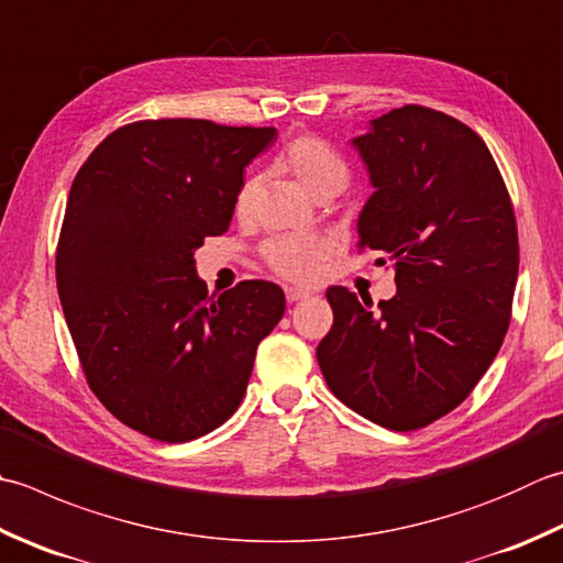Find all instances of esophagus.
<instances>
[{
	"instance_id": "obj_1",
	"label": "esophagus",
	"mask_w": 563,
	"mask_h": 563,
	"mask_svg": "<svg viewBox=\"0 0 563 563\" xmlns=\"http://www.w3.org/2000/svg\"><path fill=\"white\" fill-rule=\"evenodd\" d=\"M305 297H310V292L300 290V288H285V300L288 302H300V300H305Z\"/></svg>"
}]
</instances>
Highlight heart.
Wrapping results in <instances>:
<instances>
[{"label": "heart", "instance_id": "1", "mask_svg": "<svg viewBox=\"0 0 563 563\" xmlns=\"http://www.w3.org/2000/svg\"><path fill=\"white\" fill-rule=\"evenodd\" d=\"M280 165L288 170L292 178L300 183L314 200L322 197H334L349 185L351 170L346 158L329 146L319 136H297L283 151ZM261 197V180L253 175L239 187L234 212L241 222H249L256 214ZM329 241L319 234H285L271 239L263 256L268 266L283 275L285 280L292 283H312L314 275L322 266V261L329 256Z\"/></svg>", "mask_w": 563, "mask_h": 563}]
</instances>
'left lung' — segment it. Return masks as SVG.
Instances as JSON below:
<instances>
[{
    "instance_id": "left-lung-1",
    "label": "left lung",
    "mask_w": 563,
    "mask_h": 563,
    "mask_svg": "<svg viewBox=\"0 0 563 563\" xmlns=\"http://www.w3.org/2000/svg\"><path fill=\"white\" fill-rule=\"evenodd\" d=\"M351 143L373 185L358 249L395 261L398 292L373 310L371 297L329 288L334 324L317 361L346 407L410 432L464 402L503 346L520 266L515 212L483 139L437 109H393Z\"/></svg>"
}]
</instances>
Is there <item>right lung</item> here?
<instances>
[{
  "label": "right lung",
  "mask_w": 563,
  "mask_h": 563,
  "mask_svg": "<svg viewBox=\"0 0 563 563\" xmlns=\"http://www.w3.org/2000/svg\"><path fill=\"white\" fill-rule=\"evenodd\" d=\"M273 139L271 126L134 121L73 180L55 253L65 322L99 402L158 442H190L236 412L261 339L285 312L275 283L209 297L195 268Z\"/></svg>",
  "instance_id": "right-lung-1"
}]
</instances>
